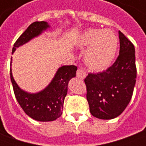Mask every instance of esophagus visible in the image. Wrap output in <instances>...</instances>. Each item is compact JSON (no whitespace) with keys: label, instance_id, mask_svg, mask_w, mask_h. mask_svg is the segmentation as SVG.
Returning a JSON list of instances; mask_svg holds the SVG:
<instances>
[{"label":"esophagus","instance_id":"obj_1","mask_svg":"<svg viewBox=\"0 0 146 146\" xmlns=\"http://www.w3.org/2000/svg\"><path fill=\"white\" fill-rule=\"evenodd\" d=\"M76 76H77L78 78H80V79H82V80L85 78L86 73L83 68H80V69L77 70V71H76Z\"/></svg>","mask_w":146,"mask_h":146}]
</instances>
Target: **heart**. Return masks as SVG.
Wrapping results in <instances>:
<instances>
[{"mask_svg":"<svg viewBox=\"0 0 146 146\" xmlns=\"http://www.w3.org/2000/svg\"><path fill=\"white\" fill-rule=\"evenodd\" d=\"M80 48L89 47L84 58L86 65L93 71H103L112 65L116 57L118 39L110 30L89 29L80 37Z\"/></svg>","mask_w":146,"mask_h":146,"instance_id":"obj_1","label":"heart"}]
</instances>
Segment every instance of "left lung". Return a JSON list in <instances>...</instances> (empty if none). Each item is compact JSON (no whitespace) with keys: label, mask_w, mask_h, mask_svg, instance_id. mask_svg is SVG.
<instances>
[{"label":"left lung","mask_w":146,"mask_h":146,"mask_svg":"<svg viewBox=\"0 0 146 146\" xmlns=\"http://www.w3.org/2000/svg\"><path fill=\"white\" fill-rule=\"evenodd\" d=\"M119 38V54L116 62L106 70L89 73L84 79L90 112L98 119L119 116L133 95L137 74L135 47L120 31Z\"/></svg>","instance_id":"8db88e82"}]
</instances>
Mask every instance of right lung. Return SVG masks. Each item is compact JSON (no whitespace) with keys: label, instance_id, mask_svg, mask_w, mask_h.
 <instances>
[{"label":"right lung","instance_id":"right-lung-1","mask_svg":"<svg viewBox=\"0 0 146 146\" xmlns=\"http://www.w3.org/2000/svg\"><path fill=\"white\" fill-rule=\"evenodd\" d=\"M49 27L50 26L44 21L34 22L30 25L14 44L12 54L16 48L40 35ZM76 70L77 67L73 65L59 67L53 79L44 89L36 93H29L19 87L10 68L11 84L19 104L28 116L35 120L48 122L56 119L62 114L68 84L70 80L76 76Z\"/></svg>","mask_w":146,"mask_h":146}]
</instances>
